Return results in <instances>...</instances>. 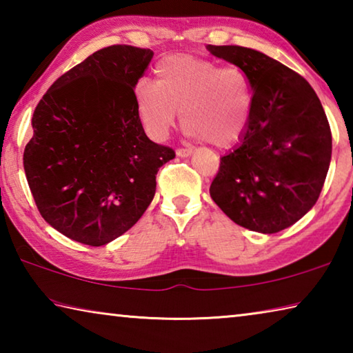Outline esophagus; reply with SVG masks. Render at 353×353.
<instances>
[{
  "label": "esophagus",
  "instance_id": "1",
  "mask_svg": "<svg viewBox=\"0 0 353 353\" xmlns=\"http://www.w3.org/2000/svg\"><path fill=\"white\" fill-rule=\"evenodd\" d=\"M176 154L179 155V157H190L191 154H193V149H187V148H181L177 149Z\"/></svg>",
  "mask_w": 353,
  "mask_h": 353
}]
</instances>
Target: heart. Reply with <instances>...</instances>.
<instances>
[{"label":"heart","mask_w":353,"mask_h":353,"mask_svg":"<svg viewBox=\"0 0 353 353\" xmlns=\"http://www.w3.org/2000/svg\"><path fill=\"white\" fill-rule=\"evenodd\" d=\"M254 94L246 73L236 67L191 54L165 57L154 68V85L140 82L135 105L154 137H165L177 112L191 137L229 148L246 134Z\"/></svg>","instance_id":"obj_1"}]
</instances>
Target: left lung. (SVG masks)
<instances>
[{
    "label": "left lung",
    "instance_id": "8db88e82",
    "mask_svg": "<svg viewBox=\"0 0 353 353\" xmlns=\"http://www.w3.org/2000/svg\"><path fill=\"white\" fill-rule=\"evenodd\" d=\"M213 56L246 73L254 93L246 134L221 157L210 196L238 225L276 234L312 210L332 159V132L312 85L276 59L244 46Z\"/></svg>",
    "mask_w": 353,
    "mask_h": 353
}]
</instances>
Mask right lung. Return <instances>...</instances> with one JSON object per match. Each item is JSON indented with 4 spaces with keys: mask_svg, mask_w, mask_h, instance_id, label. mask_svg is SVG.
Returning a JSON list of instances; mask_svg holds the SVG:
<instances>
[{
    "mask_svg": "<svg viewBox=\"0 0 353 353\" xmlns=\"http://www.w3.org/2000/svg\"><path fill=\"white\" fill-rule=\"evenodd\" d=\"M151 50L113 45L52 83L32 117L23 165L41 216L62 235L104 246L128 232L176 157L141 126L134 88Z\"/></svg>",
    "mask_w": 353,
    "mask_h": 353,
    "instance_id": "add662e5",
    "label": "right lung"
}]
</instances>
